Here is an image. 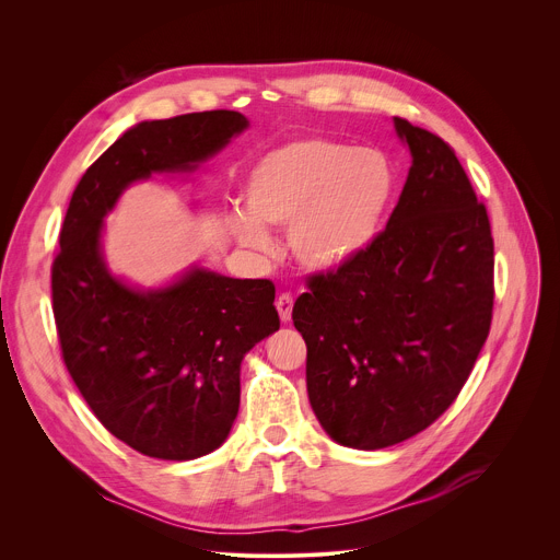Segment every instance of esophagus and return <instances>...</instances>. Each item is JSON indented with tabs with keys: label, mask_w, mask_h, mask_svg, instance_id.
<instances>
[{
	"label": "esophagus",
	"mask_w": 560,
	"mask_h": 560,
	"mask_svg": "<svg viewBox=\"0 0 560 560\" xmlns=\"http://www.w3.org/2000/svg\"><path fill=\"white\" fill-rule=\"evenodd\" d=\"M275 305H277V310H279L281 322H283V324H288L290 318H292V305H294V296H292V292H281V294L277 296Z\"/></svg>",
	"instance_id": "1"
}]
</instances>
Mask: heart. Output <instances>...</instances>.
<instances>
[{
	"label": "heart",
	"mask_w": 560,
	"mask_h": 560,
	"mask_svg": "<svg viewBox=\"0 0 560 560\" xmlns=\"http://www.w3.org/2000/svg\"><path fill=\"white\" fill-rule=\"evenodd\" d=\"M394 190L389 159L374 148L310 137L270 150L246 184V214L232 217L238 244L270 253L268 228H290V250L330 272L363 253Z\"/></svg>",
	"instance_id": "heart-1"
}]
</instances>
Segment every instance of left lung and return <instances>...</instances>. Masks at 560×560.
<instances>
[{"mask_svg":"<svg viewBox=\"0 0 560 560\" xmlns=\"http://www.w3.org/2000/svg\"><path fill=\"white\" fill-rule=\"evenodd\" d=\"M412 166L385 230L314 272L292 307L310 406L341 445L381 450L430 428L458 396L494 307L486 206L439 135L394 117Z\"/></svg>","mask_w":560,"mask_h":560,"instance_id":"8db88e82","label":"left lung"}]
</instances>
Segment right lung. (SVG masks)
<instances>
[{
    "instance_id": "obj_1",
    "label": "right lung",
    "mask_w": 560,
    "mask_h": 560,
    "mask_svg": "<svg viewBox=\"0 0 560 560\" xmlns=\"http://www.w3.org/2000/svg\"><path fill=\"white\" fill-rule=\"evenodd\" d=\"M248 126L234 110L141 121L79 179L52 261L61 359L100 423L132 450L190 460L217 450L238 412V368L279 330L275 283L190 270L139 292L106 270L102 219L152 173L192 171Z\"/></svg>"
}]
</instances>
